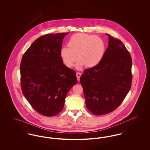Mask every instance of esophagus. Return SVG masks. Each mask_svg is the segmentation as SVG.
I'll return each mask as SVG.
<instances>
[{
    "label": "esophagus",
    "instance_id": "obj_1",
    "mask_svg": "<svg viewBox=\"0 0 150 150\" xmlns=\"http://www.w3.org/2000/svg\"><path fill=\"white\" fill-rule=\"evenodd\" d=\"M81 74L80 73V72H77L76 73V77H77L78 81H79V80H80V78L81 76Z\"/></svg>",
    "mask_w": 150,
    "mask_h": 150
}]
</instances>
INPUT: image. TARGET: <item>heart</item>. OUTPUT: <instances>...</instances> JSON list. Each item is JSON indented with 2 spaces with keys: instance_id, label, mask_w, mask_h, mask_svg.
<instances>
[{
  "instance_id": "1",
  "label": "heart",
  "mask_w": 150,
  "mask_h": 150,
  "mask_svg": "<svg viewBox=\"0 0 150 150\" xmlns=\"http://www.w3.org/2000/svg\"><path fill=\"white\" fill-rule=\"evenodd\" d=\"M69 48L63 47L60 55L65 65L72 67L78 59L76 68L81 69L84 66L91 68L100 63L104 56L106 44L98 36L84 33L72 35L67 42Z\"/></svg>"
}]
</instances>
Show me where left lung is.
Instances as JSON below:
<instances>
[{"mask_svg": "<svg viewBox=\"0 0 150 150\" xmlns=\"http://www.w3.org/2000/svg\"><path fill=\"white\" fill-rule=\"evenodd\" d=\"M108 44L97 66L86 69L80 81L86 108L93 114H108L119 107L131 87L132 57L120 40L108 34Z\"/></svg>", "mask_w": 150, "mask_h": 150, "instance_id": "left-lung-1", "label": "left lung"}]
</instances>
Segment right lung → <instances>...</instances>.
<instances>
[{"instance_id":"1","label":"right lung","mask_w":150,"mask_h":150,"mask_svg":"<svg viewBox=\"0 0 150 150\" xmlns=\"http://www.w3.org/2000/svg\"><path fill=\"white\" fill-rule=\"evenodd\" d=\"M67 34L39 37L22 58V92L33 108L44 116L59 113L68 92L78 83L75 71L64 64L60 55L62 40Z\"/></svg>"}]
</instances>
